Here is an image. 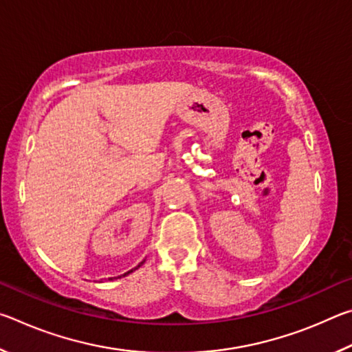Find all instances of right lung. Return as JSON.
Here are the masks:
<instances>
[{
  "instance_id": "add662e5",
  "label": "right lung",
  "mask_w": 352,
  "mask_h": 352,
  "mask_svg": "<svg viewBox=\"0 0 352 352\" xmlns=\"http://www.w3.org/2000/svg\"><path fill=\"white\" fill-rule=\"evenodd\" d=\"M142 262H144V261H142ZM142 262H141V264H142ZM141 264H140V265H138V267H141ZM138 267H135V269H132V270H129V272H127V273H124V275H122V276H126V275H129V273H132V272H133V270H136V269H138ZM110 279H111V278H110Z\"/></svg>"
}]
</instances>
